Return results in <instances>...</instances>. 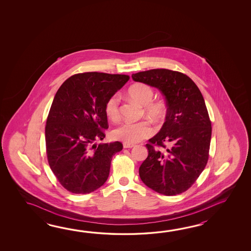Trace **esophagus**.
Returning <instances> with one entry per match:
<instances>
[{"instance_id":"1","label":"esophagus","mask_w":251,"mask_h":251,"mask_svg":"<svg viewBox=\"0 0 251 251\" xmlns=\"http://www.w3.org/2000/svg\"><path fill=\"white\" fill-rule=\"evenodd\" d=\"M123 146L124 148H133V147H134V144H126V143H124Z\"/></svg>"}]
</instances>
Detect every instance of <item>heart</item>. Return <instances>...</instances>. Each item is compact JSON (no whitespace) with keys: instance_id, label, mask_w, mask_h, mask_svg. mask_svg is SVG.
<instances>
[{"instance_id":"obj_1","label":"heart","mask_w":251,"mask_h":251,"mask_svg":"<svg viewBox=\"0 0 251 251\" xmlns=\"http://www.w3.org/2000/svg\"><path fill=\"white\" fill-rule=\"evenodd\" d=\"M128 95L141 106H144L146 116L154 120L163 117L164 106L160 102L152 101L153 90L147 84L135 83L127 91ZM119 96L114 94L107 99L105 104V113L107 118L115 121L119 118ZM154 133V129L148 121L140 122H124L113 131V137L126 144H136L144 139L148 138Z\"/></svg>"}]
</instances>
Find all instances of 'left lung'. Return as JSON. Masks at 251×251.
Instances as JSON below:
<instances>
[{"label": "left lung", "instance_id": "8db88e82", "mask_svg": "<svg viewBox=\"0 0 251 251\" xmlns=\"http://www.w3.org/2000/svg\"><path fill=\"white\" fill-rule=\"evenodd\" d=\"M132 78L158 89L167 105L165 122L146 144L149 153L139 168L140 177L165 196L185 192L208 160L212 127L203 95L188 76L175 71L149 70ZM164 142L171 147L165 150Z\"/></svg>", "mask_w": 251, "mask_h": 251}]
</instances>
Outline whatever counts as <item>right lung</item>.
Masks as SVG:
<instances>
[{"instance_id":"1","label":"right lung","mask_w":251,"mask_h":251,"mask_svg":"<svg viewBox=\"0 0 251 251\" xmlns=\"http://www.w3.org/2000/svg\"><path fill=\"white\" fill-rule=\"evenodd\" d=\"M128 80V75L97 72L73 75L53 98L46 126L48 163L70 192L89 194L107 181L112 157L123 144L95 142L108 128L107 99Z\"/></svg>"}]
</instances>
